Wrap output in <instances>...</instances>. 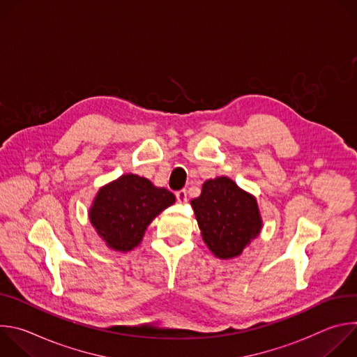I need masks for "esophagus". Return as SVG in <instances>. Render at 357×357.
I'll list each match as a JSON object with an SVG mask.
<instances>
[{"instance_id":"34e87169","label":"esophagus","mask_w":357,"mask_h":357,"mask_svg":"<svg viewBox=\"0 0 357 357\" xmlns=\"http://www.w3.org/2000/svg\"><path fill=\"white\" fill-rule=\"evenodd\" d=\"M175 195H176V200H178L179 203H186V200H188V193H186L185 189L178 190Z\"/></svg>"}]
</instances>
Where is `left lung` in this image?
<instances>
[{"mask_svg": "<svg viewBox=\"0 0 357 357\" xmlns=\"http://www.w3.org/2000/svg\"><path fill=\"white\" fill-rule=\"evenodd\" d=\"M190 203L203 241L219 259L240 256L250 240L260 233L261 218L256 199L226 176L206 181L200 196Z\"/></svg>", "mask_w": 357, "mask_h": 357, "instance_id": "obj_1", "label": "left lung"}]
</instances>
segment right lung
Masks as SVG:
<instances>
[{
    "mask_svg": "<svg viewBox=\"0 0 357 357\" xmlns=\"http://www.w3.org/2000/svg\"><path fill=\"white\" fill-rule=\"evenodd\" d=\"M174 202L168 189L128 174L98 190L89 216L109 247L128 251L139 244L152 219Z\"/></svg>",
    "mask_w": 357,
    "mask_h": 357,
    "instance_id": "obj_1",
    "label": "right lung"
}]
</instances>
